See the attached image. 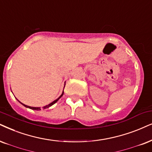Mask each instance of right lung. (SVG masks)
<instances>
[{"label": "right lung", "instance_id": "obj_1", "mask_svg": "<svg viewBox=\"0 0 152 152\" xmlns=\"http://www.w3.org/2000/svg\"><path fill=\"white\" fill-rule=\"evenodd\" d=\"M63 94H64V91L62 92V95H61L60 96H59V97H58V98H57V99H55V100H54V101L53 102H51L50 104H49L48 105H46V106L43 107V109H47V108H49L50 107H51L52 105H53V104H54L56 103L58 101L59 99L61 98V97H62V96L63 95ZM19 102H20V101H19ZM20 103L22 104V105H24V106L25 107H26V108H29V109H33V110H41V107H29V106H27V105H25L24 104H22V102H20Z\"/></svg>", "mask_w": 152, "mask_h": 152}]
</instances>
